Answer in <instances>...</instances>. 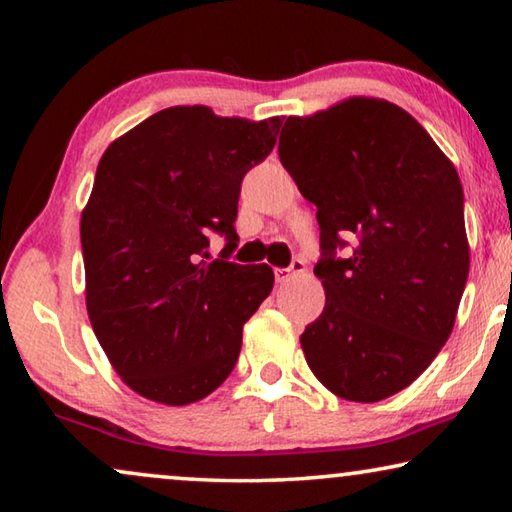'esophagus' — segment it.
I'll list each match as a JSON object with an SVG mask.
<instances>
[{"label":"esophagus","mask_w":512,"mask_h":512,"mask_svg":"<svg viewBox=\"0 0 512 512\" xmlns=\"http://www.w3.org/2000/svg\"><path fill=\"white\" fill-rule=\"evenodd\" d=\"M302 271H305V262H302V259H293L289 268H275V280L277 284H284L291 275L302 273Z\"/></svg>","instance_id":"1"}]
</instances>
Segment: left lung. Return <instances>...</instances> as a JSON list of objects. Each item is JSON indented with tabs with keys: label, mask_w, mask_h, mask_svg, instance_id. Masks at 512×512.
Masks as SVG:
<instances>
[{
	"label": "left lung",
	"mask_w": 512,
	"mask_h": 512,
	"mask_svg": "<svg viewBox=\"0 0 512 512\" xmlns=\"http://www.w3.org/2000/svg\"><path fill=\"white\" fill-rule=\"evenodd\" d=\"M277 153L320 225L325 309L305 359L343 400H386L454 329L470 273L461 178L409 112L370 97L289 117Z\"/></svg>",
	"instance_id": "obj_1"
}]
</instances>
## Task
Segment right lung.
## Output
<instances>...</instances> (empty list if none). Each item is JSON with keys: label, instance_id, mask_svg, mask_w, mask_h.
Here are the masks:
<instances>
[{"label": "right lung", "instance_id": "add662e5", "mask_svg": "<svg viewBox=\"0 0 512 512\" xmlns=\"http://www.w3.org/2000/svg\"><path fill=\"white\" fill-rule=\"evenodd\" d=\"M280 126L173 106L101 155L81 214L85 305L112 368L146 400L198 402L235 368L244 323L275 277L225 259L239 241L241 180ZM212 234L229 246L207 263Z\"/></svg>", "mask_w": 512, "mask_h": 512}]
</instances>
